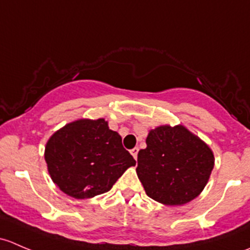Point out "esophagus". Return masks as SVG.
<instances>
[{"instance_id":"34e87169","label":"esophagus","mask_w":250,"mask_h":250,"mask_svg":"<svg viewBox=\"0 0 250 250\" xmlns=\"http://www.w3.org/2000/svg\"><path fill=\"white\" fill-rule=\"evenodd\" d=\"M138 152H139V148H138V147H134V148H132V150H130V153H132V156L135 158V160L138 158Z\"/></svg>"}]
</instances>
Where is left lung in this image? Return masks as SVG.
I'll list each match as a JSON object with an SVG mask.
<instances>
[{
	"label": "left lung",
	"instance_id": "8db88e82",
	"mask_svg": "<svg viewBox=\"0 0 250 250\" xmlns=\"http://www.w3.org/2000/svg\"><path fill=\"white\" fill-rule=\"evenodd\" d=\"M213 167V151L201 138L183 125H165L148 132L137 174L148 197L181 206L202 192Z\"/></svg>",
	"mask_w": 250,
	"mask_h": 250
}]
</instances>
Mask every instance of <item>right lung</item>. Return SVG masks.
<instances>
[{"instance_id": "obj_1", "label": "right lung", "mask_w": 250, "mask_h": 250, "mask_svg": "<svg viewBox=\"0 0 250 250\" xmlns=\"http://www.w3.org/2000/svg\"><path fill=\"white\" fill-rule=\"evenodd\" d=\"M44 160L53 183L77 200L107 192L135 166L121 135L104 118H81L58 129L47 141Z\"/></svg>"}]
</instances>
